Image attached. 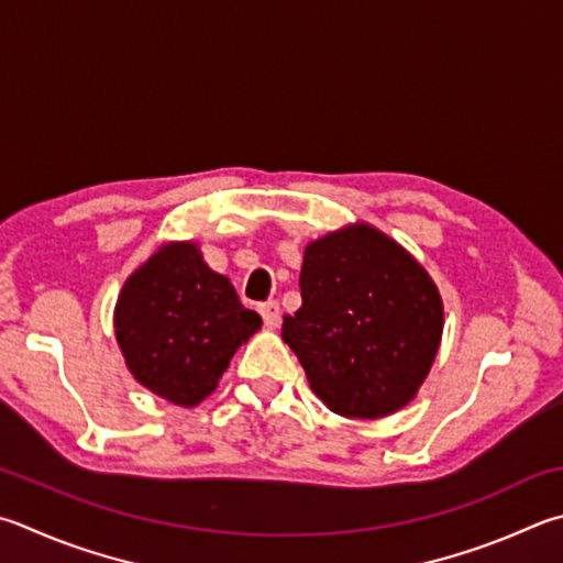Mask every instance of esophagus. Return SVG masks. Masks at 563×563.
<instances>
[{
	"label": "esophagus",
	"instance_id": "1",
	"mask_svg": "<svg viewBox=\"0 0 563 563\" xmlns=\"http://www.w3.org/2000/svg\"><path fill=\"white\" fill-rule=\"evenodd\" d=\"M261 317H263V322H265V327H268V330H275V327L280 324V305L278 302H263L261 305Z\"/></svg>",
	"mask_w": 563,
	"mask_h": 563
}]
</instances>
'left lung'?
Wrapping results in <instances>:
<instances>
[{
	"label": "left lung",
	"mask_w": 563,
	"mask_h": 563,
	"mask_svg": "<svg viewBox=\"0 0 563 563\" xmlns=\"http://www.w3.org/2000/svg\"><path fill=\"white\" fill-rule=\"evenodd\" d=\"M302 308L283 340L312 391L344 418H384L411 404L443 336V298L401 243L356 221L310 241Z\"/></svg>",
	"instance_id": "1"
}]
</instances>
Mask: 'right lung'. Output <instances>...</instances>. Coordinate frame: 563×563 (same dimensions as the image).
I'll return each instance as SVG.
<instances>
[{"label":"right lung","instance_id":"right-lung-1","mask_svg":"<svg viewBox=\"0 0 563 563\" xmlns=\"http://www.w3.org/2000/svg\"><path fill=\"white\" fill-rule=\"evenodd\" d=\"M112 322L135 382L181 408L217 391L231 356L263 324L194 241L162 243L132 271Z\"/></svg>","mask_w":563,"mask_h":563}]
</instances>
